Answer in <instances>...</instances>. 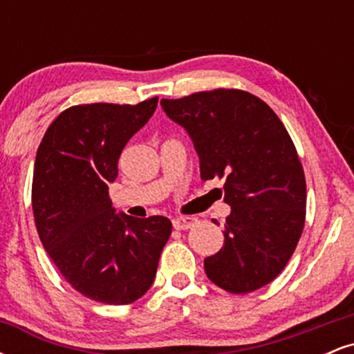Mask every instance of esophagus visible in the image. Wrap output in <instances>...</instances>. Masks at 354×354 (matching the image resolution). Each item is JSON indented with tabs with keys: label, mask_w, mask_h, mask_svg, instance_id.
<instances>
[{
	"label": "esophagus",
	"mask_w": 354,
	"mask_h": 354,
	"mask_svg": "<svg viewBox=\"0 0 354 354\" xmlns=\"http://www.w3.org/2000/svg\"><path fill=\"white\" fill-rule=\"evenodd\" d=\"M196 219L191 218V216H180V218H174L173 219V228L174 230H189L193 228Z\"/></svg>",
	"instance_id": "1"
}]
</instances>
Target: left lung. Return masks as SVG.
<instances>
[{
    "mask_svg": "<svg viewBox=\"0 0 354 354\" xmlns=\"http://www.w3.org/2000/svg\"><path fill=\"white\" fill-rule=\"evenodd\" d=\"M161 106L189 133L201 180L225 181V246L205 259L206 276L233 295L266 286L290 261L306 218V180L290 133L243 89L193 93Z\"/></svg>",
    "mask_w": 354,
    "mask_h": 354,
    "instance_id": "obj_1",
    "label": "left lung"
}]
</instances>
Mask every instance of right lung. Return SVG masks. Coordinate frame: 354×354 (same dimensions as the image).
Instances as JSON below:
<instances>
[{
    "instance_id": "right-lung-1",
    "label": "right lung",
    "mask_w": 354,
    "mask_h": 354,
    "mask_svg": "<svg viewBox=\"0 0 354 354\" xmlns=\"http://www.w3.org/2000/svg\"><path fill=\"white\" fill-rule=\"evenodd\" d=\"M138 104L71 106L48 126L35 160L31 203L44 250L78 293L104 304L141 298L171 234L165 216L115 214L109 183L129 138L153 116Z\"/></svg>"
}]
</instances>
